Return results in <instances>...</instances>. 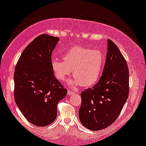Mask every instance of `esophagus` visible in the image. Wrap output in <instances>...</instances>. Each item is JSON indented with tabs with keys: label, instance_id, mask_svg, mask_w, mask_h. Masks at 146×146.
I'll list each match as a JSON object with an SVG mask.
<instances>
[{
	"label": "esophagus",
	"instance_id": "34e87169",
	"mask_svg": "<svg viewBox=\"0 0 146 146\" xmlns=\"http://www.w3.org/2000/svg\"><path fill=\"white\" fill-rule=\"evenodd\" d=\"M74 92L73 91H71V90H68V94L69 96H72V95H74Z\"/></svg>",
	"mask_w": 146,
	"mask_h": 146
}]
</instances>
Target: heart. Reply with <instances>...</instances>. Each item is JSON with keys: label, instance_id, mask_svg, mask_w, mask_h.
<instances>
[{"label": "heart", "instance_id": "heart-1", "mask_svg": "<svg viewBox=\"0 0 146 146\" xmlns=\"http://www.w3.org/2000/svg\"><path fill=\"white\" fill-rule=\"evenodd\" d=\"M62 59L64 62L57 58L52 59V69L56 78L64 80L72 70L74 79L70 82L89 87L99 80L104 67L106 56L99 50L75 46L63 54Z\"/></svg>", "mask_w": 146, "mask_h": 146}]
</instances>
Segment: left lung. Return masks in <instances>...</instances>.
I'll list each match as a JSON object with an SVG mask.
<instances>
[{"instance_id": "left-lung-1", "label": "left lung", "mask_w": 146, "mask_h": 146, "mask_svg": "<svg viewBox=\"0 0 146 146\" xmlns=\"http://www.w3.org/2000/svg\"><path fill=\"white\" fill-rule=\"evenodd\" d=\"M80 95L79 118L88 129L106 128L120 113L129 95V70L123 55L111 40H108L102 75L96 84Z\"/></svg>"}]
</instances>
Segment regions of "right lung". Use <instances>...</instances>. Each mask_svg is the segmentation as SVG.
Instances as JSON below:
<instances>
[{
	"label": "right lung",
	"mask_w": 146,
	"mask_h": 146,
	"mask_svg": "<svg viewBox=\"0 0 146 146\" xmlns=\"http://www.w3.org/2000/svg\"><path fill=\"white\" fill-rule=\"evenodd\" d=\"M59 38L40 35L21 54L16 66L15 100L29 122L36 126L50 124L57 115V105L67 90L56 78L51 56Z\"/></svg>",
	"instance_id": "add662e5"
}]
</instances>
